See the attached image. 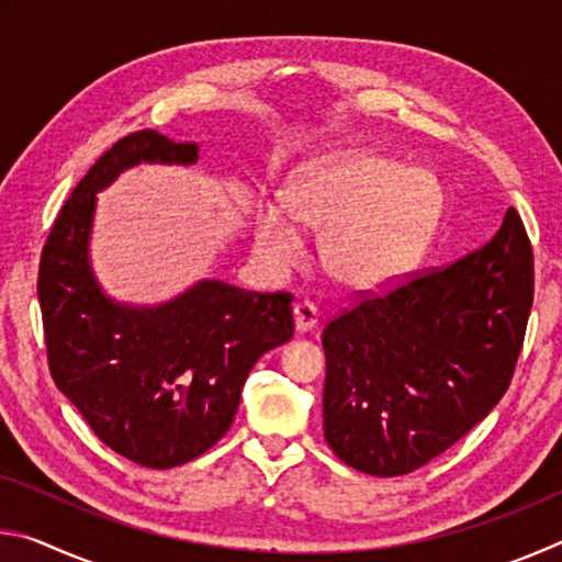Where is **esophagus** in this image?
<instances>
[{"instance_id": "34e87169", "label": "esophagus", "mask_w": 562, "mask_h": 562, "mask_svg": "<svg viewBox=\"0 0 562 562\" xmlns=\"http://www.w3.org/2000/svg\"><path fill=\"white\" fill-rule=\"evenodd\" d=\"M292 315H294V329H297V335H304V331L317 327L319 312L312 302H297L292 307Z\"/></svg>"}]
</instances>
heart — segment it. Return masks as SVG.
Here are the masks:
<instances>
[{
	"label": "heart",
	"mask_w": 562,
	"mask_h": 562,
	"mask_svg": "<svg viewBox=\"0 0 562 562\" xmlns=\"http://www.w3.org/2000/svg\"><path fill=\"white\" fill-rule=\"evenodd\" d=\"M441 215V188L431 170L382 154H349L304 170L290 186V211L262 203L255 215V250L274 272L304 255L300 225L325 233L327 272L351 290L394 282L422 258Z\"/></svg>",
	"instance_id": "obj_1"
}]
</instances>
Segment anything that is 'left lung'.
<instances>
[{"label":"left lung","instance_id":"left-lung-1","mask_svg":"<svg viewBox=\"0 0 562 562\" xmlns=\"http://www.w3.org/2000/svg\"><path fill=\"white\" fill-rule=\"evenodd\" d=\"M532 247L516 207L446 268L369 294L325 327V439L351 469L404 475L469 434L516 372Z\"/></svg>","mask_w":562,"mask_h":562}]
</instances>
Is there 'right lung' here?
<instances>
[{"label":"right lung","mask_w":562,"mask_h":562,"mask_svg":"<svg viewBox=\"0 0 562 562\" xmlns=\"http://www.w3.org/2000/svg\"><path fill=\"white\" fill-rule=\"evenodd\" d=\"M195 160L198 144L154 128L116 140L56 215L36 282L54 384L109 449L146 469H173L221 441L255 361L294 331L290 292L201 280L156 307L101 292L89 262L99 190L131 166Z\"/></svg>","instance_id":"1"}]
</instances>
